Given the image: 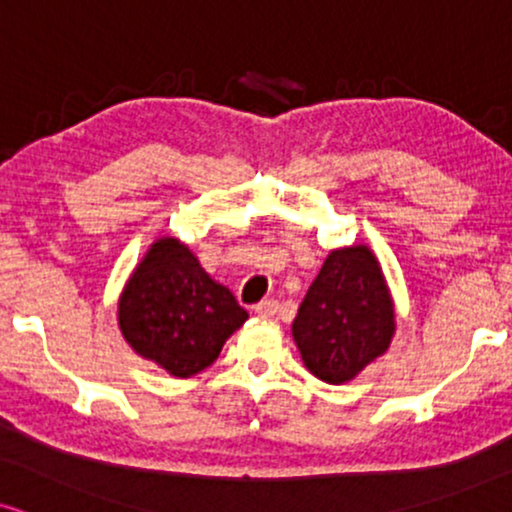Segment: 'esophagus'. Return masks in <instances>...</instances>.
Here are the masks:
<instances>
[{"mask_svg":"<svg viewBox=\"0 0 512 512\" xmlns=\"http://www.w3.org/2000/svg\"><path fill=\"white\" fill-rule=\"evenodd\" d=\"M276 310H279V303H276V300H262V303L255 305V312L260 317H274Z\"/></svg>","mask_w":512,"mask_h":512,"instance_id":"1","label":"esophagus"}]
</instances>
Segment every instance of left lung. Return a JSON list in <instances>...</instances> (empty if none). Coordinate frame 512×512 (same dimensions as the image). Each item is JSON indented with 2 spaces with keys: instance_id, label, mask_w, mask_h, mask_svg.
Wrapping results in <instances>:
<instances>
[{
  "instance_id": "1",
  "label": "left lung",
  "mask_w": 512,
  "mask_h": 512,
  "mask_svg": "<svg viewBox=\"0 0 512 512\" xmlns=\"http://www.w3.org/2000/svg\"><path fill=\"white\" fill-rule=\"evenodd\" d=\"M393 331V300L374 252H329L293 319L305 367L326 384H346L389 350Z\"/></svg>"
}]
</instances>
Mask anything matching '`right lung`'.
<instances>
[{"mask_svg": "<svg viewBox=\"0 0 512 512\" xmlns=\"http://www.w3.org/2000/svg\"><path fill=\"white\" fill-rule=\"evenodd\" d=\"M248 312L178 238H157L119 298V329L135 353L188 379L217 360Z\"/></svg>", "mask_w": 512, "mask_h": 512, "instance_id": "add662e5", "label": "right lung"}]
</instances>
